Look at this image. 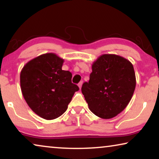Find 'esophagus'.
I'll list each match as a JSON object with an SVG mask.
<instances>
[{"label":"esophagus","mask_w":159,"mask_h":159,"mask_svg":"<svg viewBox=\"0 0 159 159\" xmlns=\"http://www.w3.org/2000/svg\"><path fill=\"white\" fill-rule=\"evenodd\" d=\"M82 83H83V82H80L79 84H78V87H79L80 89H81L82 88Z\"/></svg>","instance_id":"esophagus-1"}]
</instances>
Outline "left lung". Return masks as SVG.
Masks as SVG:
<instances>
[{
  "instance_id": "obj_1",
  "label": "left lung",
  "mask_w": 159,
  "mask_h": 159,
  "mask_svg": "<svg viewBox=\"0 0 159 159\" xmlns=\"http://www.w3.org/2000/svg\"><path fill=\"white\" fill-rule=\"evenodd\" d=\"M135 86V73L129 60L116 54H103L93 63L90 80L82 84V93L89 109L108 119L125 110Z\"/></svg>"
}]
</instances>
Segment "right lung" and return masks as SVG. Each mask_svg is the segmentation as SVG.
Segmentation results:
<instances>
[{
	"mask_svg": "<svg viewBox=\"0 0 159 159\" xmlns=\"http://www.w3.org/2000/svg\"><path fill=\"white\" fill-rule=\"evenodd\" d=\"M64 61L56 53H47L30 60L21 71L24 98L37 115L46 120L61 116L79 90L71 83L70 71L62 70Z\"/></svg>",
	"mask_w": 159,
	"mask_h": 159,
	"instance_id": "right-lung-1",
	"label": "right lung"
}]
</instances>
